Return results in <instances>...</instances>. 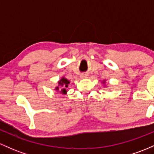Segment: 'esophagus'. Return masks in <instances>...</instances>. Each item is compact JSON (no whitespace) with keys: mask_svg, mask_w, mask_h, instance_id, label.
Segmentation results:
<instances>
[{"mask_svg":"<svg viewBox=\"0 0 154 154\" xmlns=\"http://www.w3.org/2000/svg\"><path fill=\"white\" fill-rule=\"evenodd\" d=\"M88 75H87V74H82V75H80V77H81V78H82V79H84V78H87V77H88Z\"/></svg>","mask_w":154,"mask_h":154,"instance_id":"34e87169","label":"esophagus"}]
</instances>
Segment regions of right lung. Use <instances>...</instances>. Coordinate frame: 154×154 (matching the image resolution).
Masks as SVG:
<instances>
[{
  "label": "right lung",
  "instance_id": "1",
  "mask_svg": "<svg viewBox=\"0 0 154 154\" xmlns=\"http://www.w3.org/2000/svg\"><path fill=\"white\" fill-rule=\"evenodd\" d=\"M69 84V81L68 79H66V78H64V77H62V78L59 81V85H61V88H59V87H56L55 90L57 91H59L60 93H62V94H66V88L68 87Z\"/></svg>",
  "mask_w": 154,
  "mask_h": 154
}]
</instances>
